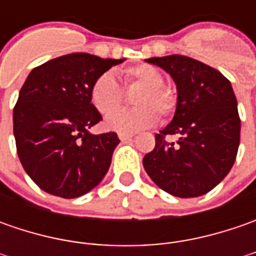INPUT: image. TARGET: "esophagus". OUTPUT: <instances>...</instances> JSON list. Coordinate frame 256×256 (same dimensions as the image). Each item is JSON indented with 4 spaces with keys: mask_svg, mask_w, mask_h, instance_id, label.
<instances>
[{
    "mask_svg": "<svg viewBox=\"0 0 256 256\" xmlns=\"http://www.w3.org/2000/svg\"><path fill=\"white\" fill-rule=\"evenodd\" d=\"M118 136L121 141H131L132 140V135H130V134H120Z\"/></svg>",
    "mask_w": 256,
    "mask_h": 256,
    "instance_id": "esophagus-1",
    "label": "esophagus"
}]
</instances>
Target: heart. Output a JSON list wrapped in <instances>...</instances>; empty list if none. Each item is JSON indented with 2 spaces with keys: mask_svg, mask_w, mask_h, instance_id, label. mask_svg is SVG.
<instances>
[{
  "mask_svg": "<svg viewBox=\"0 0 256 256\" xmlns=\"http://www.w3.org/2000/svg\"><path fill=\"white\" fill-rule=\"evenodd\" d=\"M125 84L142 85L134 98L135 108L114 114L105 126L120 134H132L152 126L161 116H170L176 108V95L164 85V75L150 64H138L124 70ZM90 100L104 116L115 112L122 102V90L112 72H104L91 85Z\"/></svg>",
  "mask_w": 256,
  "mask_h": 256,
  "instance_id": "1",
  "label": "heart"
}]
</instances>
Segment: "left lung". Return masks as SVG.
<instances>
[{"mask_svg":"<svg viewBox=\"0 0 256 256\" xmlns=\"http://www.w3.org/2000/svg\"><path fill=\"white\" fill-rule=\"evenodd\" d=\"M161 66L176 85L172 121L155 135V148L144 156L146 174L161 190L180 198L201 196L215 188L235 162L241 120L231 82L190 56L145 60ZM166 134H178L166 143Z\"/></svg>","mask_w":256,"mask_h":256,"instance_id":"8db88e82","label":"left lung"}]
</instances>
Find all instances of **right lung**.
Listing matches in <instances>:
<instances>
[{
	"label": "right lung",
	"mask_w": 256,
	"mask_h": 256,
	"mask_svg": "<svg viewBox=\"0 0 256 256\" xmlns=\"http://www.w3.org/2000/svg\"><path fill=\"white\" fill-rule=\"evenodd\" d=\"M124 60L86 52L62 55L34 68L14 108V136L30 178L61 198H78L102 181L120 144L115 132L94 135L102 116L91 104L92 82Z\"/></svg>",
	"instance_id": "add662e5"
}]
</instances>
